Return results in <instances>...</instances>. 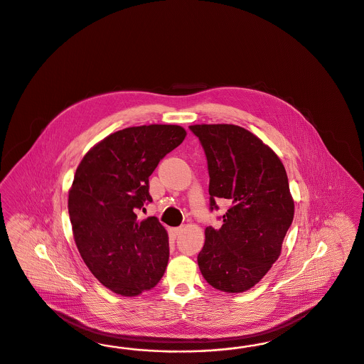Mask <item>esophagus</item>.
I'll return each mask as SVG.
<instances>
[{
	"instance_id": "1",
	"label": "esophagus",
	"mask_w": 364,
	"mask_h": 364,
	"mask_svg": "<svg viewBox=\"0 0 364 364\" xmlns=\"http://www.w3.org/2000/svg\"><path fill=\"white\" fill-rule=\"evenodd\" d=\"M181 230H183L181 227H175V228H172V230H171V232H172V235H173V237H177V235L181 232Z\"/></svg>"
}]
</instances>
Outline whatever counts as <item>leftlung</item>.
<instances>
[{"label": "left lung", "mask_w": 364, "mask_h": 364, "mask_svg": "<svg viewBox=\"0 0 364 364\" xmlns=\"http://www.w3.org/2000/svg\"><path fill=\"white\" fill-rule=\"evenodd\" d=\"M207 157L210 205L227 200L223 225L205 228L198 255L204 279L242 293L258 284L281 254L294 201L284 164L259 138L237 125H192Z\"/></svg>", "instance_id": "left-lung-1"}]
</instances>
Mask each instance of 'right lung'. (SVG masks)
<instances>
[{"mask_svg": "<svg viewBox=\"0 0 364 364\" xmlns=\"http://www.w3.org/2000/svg\"><path fill=\"white\" fill-rule=\"evenodd\" d=\"M186 136L177 125L126 127L92 146L76 168L68 192L76 247L90 272L117 294L138 296L164 276L166 230L156 216L138 222L136 211L151 201L149 176Z\"/></svg>", "mask_w": 364, "mask_h": 364, "instance_id": "add662e5", "label": "right lung"}]
</instances>
